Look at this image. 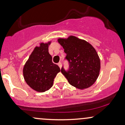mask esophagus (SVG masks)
<instances>
[{"mask_svg": "<svg viewBox=\"0 0 125 125\" xmlns=\"http://www.w3.org/2000/svg\"><path fill=\"white\" fill-rule=\"evenodd\" d=\"M58 65L59 66V67L60 68H61V67H62V63H61V62L58 63Z\"/></svg>", "mask_w": 125, "mask_h": 125, "instance_id": "1", "label": "esophagus"}]
</instances>
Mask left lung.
Here are the masks:
<instances>
[{"label": "left lung", "instance_id": "8db88e82", "mask_svg": "<svg viewBox=\"0 0 125 125\" xmlns=\"http://www.w3.org/2000/svg\"><path fill=\"white\" fill-rule=\"evenodd\" d=\"M58 42L64 49L66 59L69 63L68 71L63 67L61 69L68 82L79 89L93 85L100 69V58L95 49L87 42L74 36L59 38Z\"/></svg>", "mask_w": 125, "mask_h": 125}]
</instances>
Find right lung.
Wrapping results in <instances>:
<instances>
[{"label": "right lung", "mask_w": 125, "mask_h": 125, "mask_svg": "<svg viewBox=\"0 0 125 125\" xmlns=\"http://www.w3.org/2000/svg\"><path fill=\"white\" fill-rule=\"evenodd\" d=\"M51 41L41 43L36 46L25 63L23 74L26 83L38 92H44L53 86L54 77L61 71L59 67L52 62L49 53Z\"/></svg>", "instance_id": "1"}]
</instances>
